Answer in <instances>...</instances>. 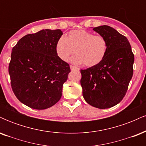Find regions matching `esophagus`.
Listing matches in <instances>:
<instances>
[{
    "instance_id": "obj_1",
    "label": "esophagus",
    "mask_w": 146,
    "mask_h": 146,
    "mask_svg": "<svg viewBox=\"0 0 146 146\" xmlns=\"http://www.w3.org/2000/svg\"><path fill=\"white\" fill-rule=\"evenodd\" d=\"M70 68H71V71H75V70H79V68L78 67H75V66H72V65H71V66H70Z\"/></svg>"
}]
</instances>
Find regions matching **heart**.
I'll use <instances>...</instances> for the list:
<instances>
[{"label": "heart", "mask_w": 146, "mask_h": 146, "mask_svg": "<svg viewBox=\"0 0 146 146\" xmlns=\"http://www.w3.org/2000/svg\"><path fill=\"white\" fill-rule=\"evenodd\" d=\"M108 51V44L104 37L95 35L86 30H73L67 37L61 36L56 44L57 55L63 61H67L73 53L77 54L71 59L74 64H85L92 67L104 59Z\"/></svg>", "instance_id": "heart-1"}]
</instances>
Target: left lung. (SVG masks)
Returning <instances> with one entry per match:
<instances>
[{
	"instance_id": "left-lung-1",
	"label": "left lung",
	"mask_w": 146,
	"mask_h": 146,
	"mask_svg": "<svg viewBox=\"0 0 146 146\" xmlns=\"http://www.w3.org/2000/svg\"><path fill=\"white\" fill-rule=\"evenodd\" d=\"M104 37L108 51L98 65L81 69L82 95L88 104L100 109L109 108L121 101L128 90L135 58L128 40L108 25L93 28Z\"/></svg>"
}]
</instances>
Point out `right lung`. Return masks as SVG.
<instances>
[{"mask_svg": "<svg viewBox=\"0 0 146 146\" xmlns=\"http://www.w3.org/2000/svg\"><path fill=\"white\" fill-rule=\"evenodd\" d=\"M60 29H42L27 34L11 51L9 74L14 95L21 103L36 110L50 108L60 100L71 71L57 55Z\"/></svg>", "mask_w": 146, "mask_h": 146, "instance_id": "1", "label": "right lung"}]
</instances>
